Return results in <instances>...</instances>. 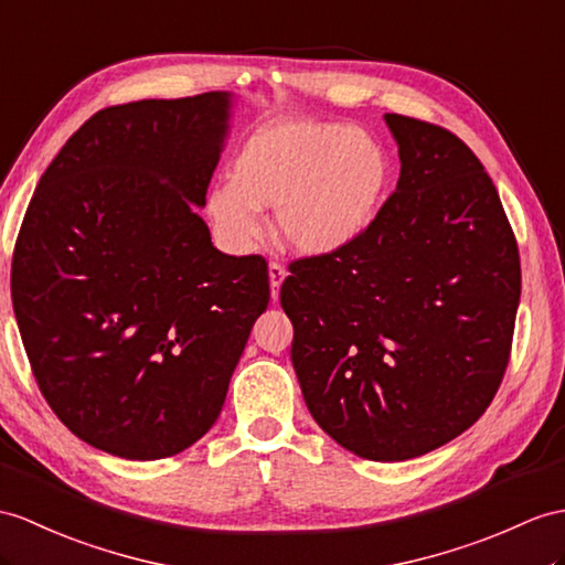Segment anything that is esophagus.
I'll use <instances>...</instances> for the list:
<instances>
[{"mask_svg":"<svg viewBox=\"0 0 565 565\" xmlns=\"http://www.w3.org/2000/svg\"><path fill=\"white\" fill-rule=\"evenodd\" d=\"M268 275H270V297H273V299H278V295H280V285H282V280H285L287 270H285V266L280 264V260H270Z\"/></svg>","mask_w":565,"mask_h":565,"instance_id":"1","label":"esophagus"}]
</instances>
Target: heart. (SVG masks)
<instances>
[{
    "mask_svg": "<svg viewBox=\"0 0 565 565\" xmlns=\"http://www.w3.org/2000/svg\"><path fill=\"white\" fill-rule=\"evenodd\" d=\"M393 184V158L379 136L338 121L290 119L256 131L232 162V182L209 196V213L232 246L264 230L260 209L278 211L292 252L326 256L374 225Z\"/></svg>",
    "mask_w": 565,
    "mask_h": 565,
    "instance_id": "b5f03b06",
    "label": "heart"
}]
</instances>
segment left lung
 <instances>
[{
    "mask_svg": "<svg viewBox=\"0 0 565 565\" xmlns=\"http://www.w3.org/2000/svg\"><path fill=\"white\" fill-rule=\"evenodd\" d=\"M401 179L345 249L290 264L280 305L311 417L354 456L419 458L484 415L520 305L513 227L456 134L386 115Z\"/></svg>",
    "mask_w": 565,
    "mask_h": 565,
    "instance_id": "8db88e82",
    "label": "left lung"
}]
</instances>
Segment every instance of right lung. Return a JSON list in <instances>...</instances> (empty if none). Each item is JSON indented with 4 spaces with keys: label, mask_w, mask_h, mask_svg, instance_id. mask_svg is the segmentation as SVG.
<instances>
[{
    "label": "right lung",
    "mask_w": 565,
    "mask_h": 565,
    "mask_svg": "<svg viewBox=\"0 0 565 565\" xmlns=\"http://www.w3.org/2000/svg\"><path fill=\"white\" fill-rule=\"evenodd\" d=\"M230 95L105 107L40 177L11 301L40 393L81 441L127 460L196 444L270 299L264 256H227L205 203Z\"/></svg>",
    "instance_id": "obj_1"
}]
</instances>
